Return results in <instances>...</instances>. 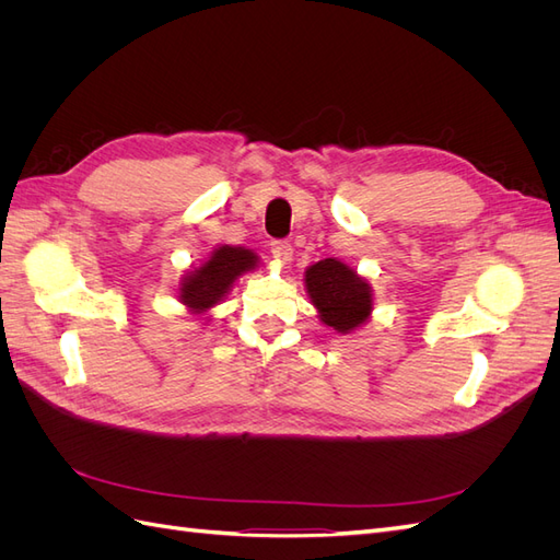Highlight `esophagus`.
I'll return each instance as SVG.
<instances>
[{
  "label": "esophagus",
  "mask_w": 560,
  "mask_h": 560,
  "mask_svg": "<svg viewBox=\"0 0 560 560\" xmlns=\"http://www.w3.org/2000/svg\"><path fill=\"white\" fill-rule=\"evenodd\" d=\"M270 254H273L276 261L290 264L292 261V245L287 241H273L270 243Z\"/></svg>",
  "instance_id": "34e87169"
}]
</instances>
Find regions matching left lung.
Instances as JSON below:
<instances>
[{
    "instance_id": "8db88e82",
    "label": "left lung",
    "mask_w": 560,
    "mask_h": 560,
    "mask_svg": "<svg viewBox=\"0 0 560 560\" xmlns=\"http://www.w3.org/2000/svg\"><path fill=\"white\" fill-rule=\"evenodd\" d=\"M306 290L319 319L338 334L364 325L374 308L369 282L338 259L313 264L306 270Z\"/></svg>"
}]
</instances>
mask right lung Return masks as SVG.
Returning <instances> with one entry per match:
<instances>
[{
  "label": "right lung",
  "instance_id": "right-lung-1",
  "mask_svg": "<svg viewBox=\"0 0 560 560\" xmlns=\"http://www.w3.org/2000/svg\"><path fill=\"white\" fill-rule=\"evenodd\" d=\"M259 257L252 249L222 245L212 252V257L191 270L179 282V299L191 313H206L222 301L231 284L238 280L245 270L257 266Z\"/></svg>",
  "mask_w": 560,
  "mask_h": 560
}]
</instances>
